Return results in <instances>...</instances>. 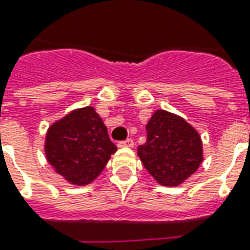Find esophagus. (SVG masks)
<instances>
[{
  "mask_svg": "<svg viewBox=\"0 0 250 250\" xmlns=\"http://www.w3.org/2000/svg\"><path fill=\"white\" fill-rule=\"evenodd\" d=\"M118 147H120V148H125V147L131 148V147H134V140L127 139V140H123V142H119V143H118Z\"/></svg>",
  "mask_w": 250,
  "mask_h": 250,
  "instance_id": "esophagus-1",
  "label": "esophagus"
}]
</instances>
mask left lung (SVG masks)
I'll return each instance as SVG.
<instances>
[{
	"label": "left lung",
	"mask_w": 250,
	"mask_h": 250,
	"mask_svg": "<svg viewBox=\"0 0 250 250\" xmlns=\"http://www.w3.org/2000/svg\"><path fill=\"white\" fill-rule=\"evenodd\" d=\"M147 140L138 155L149 175L162 186L183 184L203 162L199 132L182 116L156 110L146 125Z\"/></svg>",
	"instance_id": "1"
}]
</instances>
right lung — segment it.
I'll list each match as a JSON object with an SVG mask.
<instances>
[{
    "instance_id": "1",
    "label": "right lung",
    "mask_w": 250,
    "mask_h": 250,
    "mask_svg": "<svg viewBox=\"0 0 250 250\" xmlns=\"http://www.w3.org/2000/svg\"><path fill=\"white\" fill-rule=\"evenodd\" d=\"M116 146L91 106L71 111L50 125L45 140L47 162L74 186H87L106 167Z\"/></svg>"
}]
</instances>
